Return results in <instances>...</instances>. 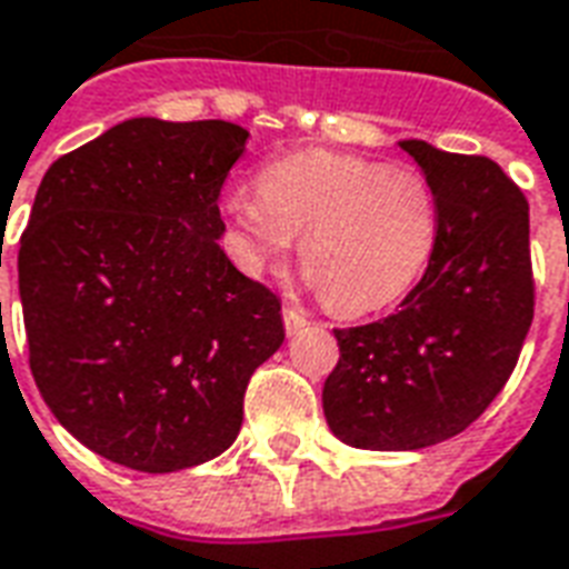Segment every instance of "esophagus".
<instances>
[{"label": "esophagus", "mask_w": 569, "mask_h": 569, "mask_svg": "<svg viewBox=\"0 0 569 569\" xmlns=\"http://www.w3.org/2000/svg\"><path fill=\"white\" fill-rule=\"evenodd\" d=\"M281 318H284V330H288V336H293V332H300L302 327H306V323H309V320H306V315H302V311H297V309H284L281 311Z\"/></svg>", "instance_id": "obj_1"}]
</instances>
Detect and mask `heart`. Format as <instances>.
Wrapping results in <instances>:
<instances>
[{"mask_svg": "<svg viewBox=\"0 0 569 569\" xmlns=\"http://www.w3.org/2000/svg\"><path fill=\"white\" fill-rule=\"evenodd\" d=\"M258 186L224 200L242 269L279 267L302 237L311 284L345 318L401 300L438 246V198L420 170L315 149L267 164Z\"/></svg>", "mask_w": 569, "mask_h": 569, "instance_id": "b5f03b06", "label": "heart"}]
</instances>
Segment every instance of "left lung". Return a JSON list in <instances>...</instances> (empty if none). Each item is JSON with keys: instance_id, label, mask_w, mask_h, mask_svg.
Instances as JSON below:
<instances>
[{"instance_id": "left-lung-1", "label": "left lung", "mask_w": 569, "mask_h": 569, "mask_svg": "<svg viewBox=\"0 0 569 569\" xmlns=\"http://www.w3.org/2000/svg\"><path fill=\"white\" fill-rule=\"evenodd\" d=\"M438 198V246L396 315L336 330L323 417L360 450H422L480 417L533 320L528 200L492 158L401 140Z\"/></svg>"}]
</instances>
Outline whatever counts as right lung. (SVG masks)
<instances>
[{
  "label": "right lung",
  "mask_w": 569,
  "mask_h": 569,
  "mask_svg": "<svg viewBox=\"0 0 569 569\" xmlns=\"http://www.w3.org/2000/svg\"><path fill=\"white\" fill-rule=\"evenodd\" d=\"M249 131L126 119L57 158L20 237L29 369L77 441L170 473L237 441L242 396L284 341L281 300L219 246Z\"/></svg>",
  "instance_id": "right-lung-1"
}]
</instances>
